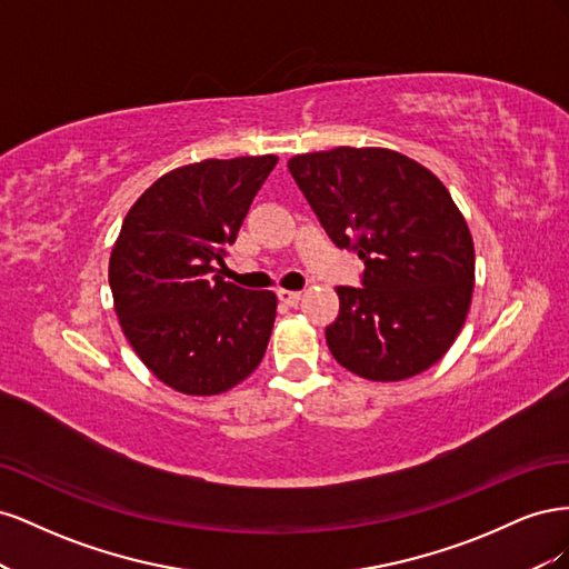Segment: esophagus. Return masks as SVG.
Returning a JSON list of instances; mask_svg holds the SVG:
<instances>
[{"mask_svg": "<svg viewBox=\"0 0 569 569\" xmlns=\"http://www.w3.org/2000/svg\"><path fill=\"white\" fill-rule=\"evenodd\" d=\"M278 299L287 306H297L301 301V291H289V289H278Z\"/></svg>", "mask_w": 569, "mask_h": 569, "instance_id": "obj_1", "label": "esophagus"}]
</instances>
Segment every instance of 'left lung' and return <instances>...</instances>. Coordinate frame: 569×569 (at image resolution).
<instances>
[{"label": "left lung", "instance_id": "left-lung-1", "mask_svg": "<svg viewBox=\"0 0 569 569\" xmlns=\"http://www.w3.org/2000/svg\"><path fill=\"white\" fill-rule=\"evenodd\" d=\"M287 166L332 242L366 263L363 287H337L339 316L325 330L337 363L372 382L432 368L475 289L472 234L449 189L380 147L299 153Z\"/></svg>", "mask_w": 569, "mask_h": 569}]
</instances>
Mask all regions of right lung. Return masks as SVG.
I'll list each match as a JSON object with an SVG mask.
<instances>
[{
    "label": "right lung",
    "mask_w": 569,
    "mask_h": 569,
    "mask_svg": "<svg viewBox=\"0 0 569 569\" xmlns=\"http://www.w3.org/2000/svg\"><path fill=\"white\" fill-rule=\"evenodd\" d=\"M278 157L206 159L170 170L132 203L109 261L116 316L170 389L213 396L258 368L278 297L222 280L258 189Z\"/></svg>",
    "instance_id": "1"
}]
</instances>
